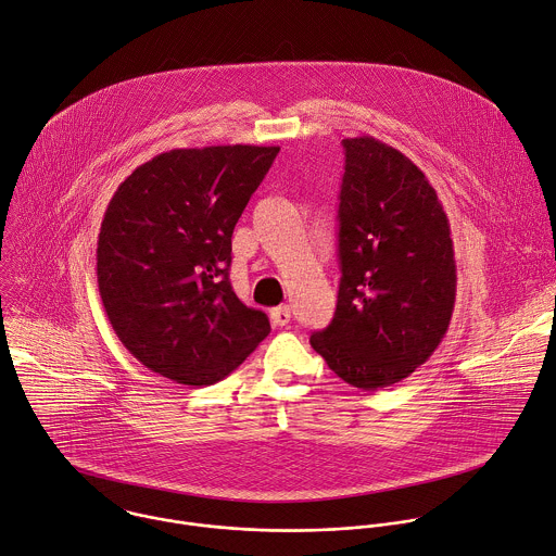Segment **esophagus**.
<instances>
[{
    "instance_id": "esophagus-1",
    "label": "esophagus",
    "mask_w": 556,
    "mask_h": 556,
    "mask_svg": "<svg viewBox=\"0 0 556 556\" xmlns=\"http://www.w3.org/2000/svg\"><path fill=\"white\" fill-rule=\"evenodd\" d=\"M290 318H292V309H290L288 305H279V307L270 309V320H273V325H277V327L288 325Z\"/></svg>"
}]
</instances>
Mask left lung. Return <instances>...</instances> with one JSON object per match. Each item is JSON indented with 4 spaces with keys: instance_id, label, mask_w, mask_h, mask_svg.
<instances>
[{
    "instance_id": "left-lung-1",
    "label": "left lung",
    "mask_w": 556,
    "mask_h": 556,
    "mask_svg": "<svg viewBox=\"0 0 556 556\" xmlns=\"http://www.w3.org/2000/svg\"><path fill=\"white\" fill-rule=\"evenodd\" d=\"M342 146V277L333 318L309 344L340 380L378 391L441 344L456 301L454 244L434 188L406 154L368 135Z\"/></svg>"
}]
</instances>
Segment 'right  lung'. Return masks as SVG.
<instances>
[{
	"label": "right lung",
	"mask_w": 556,
	"mask_h": 556,
	"mask_svg": "<svg viewBox=\"0 0 556 556\" xmlns=\"http://www.w3.org/2000/svg\"><path fill=\"white\" fill-rule=\"evenodd\" d=\"M279 146L161 152L119 182L98 236V288L122 344L152 374L210 387L268 336L229 281L231 236Z\"/></svg>",
	"instance_id": "add662e5"
}]
</instances>
